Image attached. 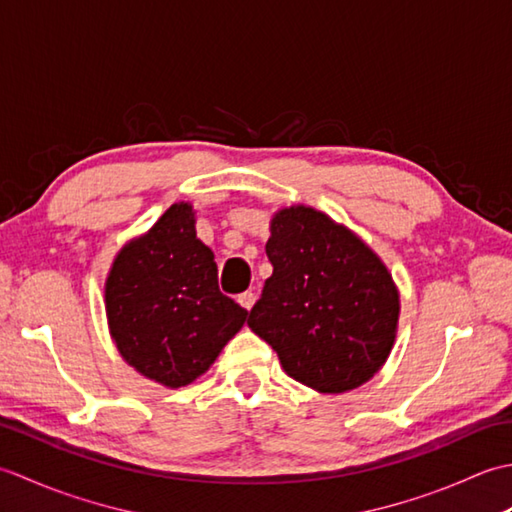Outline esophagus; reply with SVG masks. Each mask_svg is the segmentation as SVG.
<instances>
[{
	"mask_svg": "<svg viewBox=\"0 0 512 512\" xmlns=\"http://www.w3.org/2000/svg\"><path fill=\"white\" fill-rule=\"evenodd\" d=\"M237 303H239V306H242V308L250 310V308H253V303H255V292L246 290V292H242V295H237Z\"/></svg>",
	"mask_w": 512,
	"mask_h": 512,
	"instance_id": "obj_1",
	"label": "esophagus"
}]
</instances>
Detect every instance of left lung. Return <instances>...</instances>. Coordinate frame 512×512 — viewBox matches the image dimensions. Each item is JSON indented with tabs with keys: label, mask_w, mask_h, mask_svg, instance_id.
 I'll return each instance as SVG.
<instances>
[{
	"label": "left lung",
	"mask_w": 512,
	"mask_h": 512,
	"mask_svg": "<svg viewBox=\"0 0 512 512\" xmlns=\"http://www.w3.org/2000/svg\"><path fill=\"white\" fill-rule=\"evenodd\" d=\"M266 255L273 275L248 328L301 385L343 394L367 383L394 347L400 314L380 257L350 228L303 204L275 213Z\"/></svg>",
	"instance_id": "obj_1"
}]
</instances>
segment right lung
<instances>
[{
  "mask_svg": "<svg viewBox=\"0 0 512 512\" xmlns=\"http://www.w3.org/2000/svg\"><path fill=\"white\" fill-rule=\"evenodd\" d=\"M105 312L121 356L165 387L202 376L248 319L220 292L215 255L195 237L189 202L171 204L121 248L105 281Z\"/></svg>",
  "mask_w": 512,
  "mask_h": 512,
  "instance_id": "obj_1",
  "label": "right lung"
}]
</instances>
